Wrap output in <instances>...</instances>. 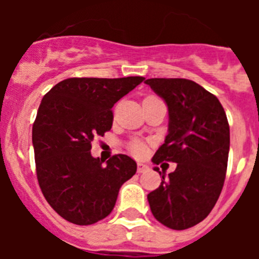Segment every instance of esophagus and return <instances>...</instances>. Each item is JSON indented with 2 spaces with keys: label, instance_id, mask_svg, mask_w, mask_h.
Returning a JSON list of instances; mask_svg holds the SVG:
<instances>
[{
  "label": "esophagus",
  "instance_id": "1",
  "mask_svg": "<svg viewBox=\"0 0 259 259\" xmlns=\"http://www.w3.org/2000/svg\"><path fill=\"white\" fill-rule=\"evenodd\" d=\"M148 168H149V167L146 166V164H144V163H137V172L143 174V172H145V171L148 170Z\"/></svg>",
  "mask_w": 259,
  "mask_h": 259
}]
</instances>
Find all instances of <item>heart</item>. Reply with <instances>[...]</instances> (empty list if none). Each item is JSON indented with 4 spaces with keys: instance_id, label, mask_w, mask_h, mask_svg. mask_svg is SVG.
Listing matches in <instances>:
<instances>
[{
    "instance_id": "obj_1",
    "label": "heart",
    "mask_w": 259,
    "mask_h": 259,
    "mask_svg": "<svg viewBox=\"0 0 259 259\" xmlns=\"http://www.w3.org/2000/svg\"><path fill=\"white\" fill-rule=\"evenodd\" d=\"M130 150H131L132 154L137 155V157H141L145 153V145L141 141L134 140L130 144Z\"/></svg>"
}]
</instances>
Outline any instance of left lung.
Returning a JSON list of instances; mask_svg holds the SVG:
<instances>
[{"instance_id": "left-lung-1", "label": "left lung", "mask_w": 259, "mask_h": 259, "mask_svg": "<svg viewBox=\"0 0 259 259\" xmlns=\"http://www.w3.org/2000/svg\"><path fill=\"white\" fill-rule=\"evenodd\" d=\"M145 84L168 107V134L153 163L175 162L161 185L148 194L150 210L171 230H187L206 218L223 188L230 125L219 100L188 79H148Z\"/></svg>"}]
</instances>
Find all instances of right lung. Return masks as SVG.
<instances>
[{"instance_id":"add662e5","label":"right lung","mask_w":259,"mask_h":259,"mask_svg":"<svg viewBox=\"0 0 259 259\" xmlns=\"http://www.w3.org/2000/svg\"><path fill=\"white\" fill-rule=\"evenodd\" d=\"M145 77H70L44 96L32 127L38 185L62 218L88 226L106 218L123 183L136 174L131 157L106 164L91 154L96 136L111 130V107Z\"/></svg>"}]
</instances>
